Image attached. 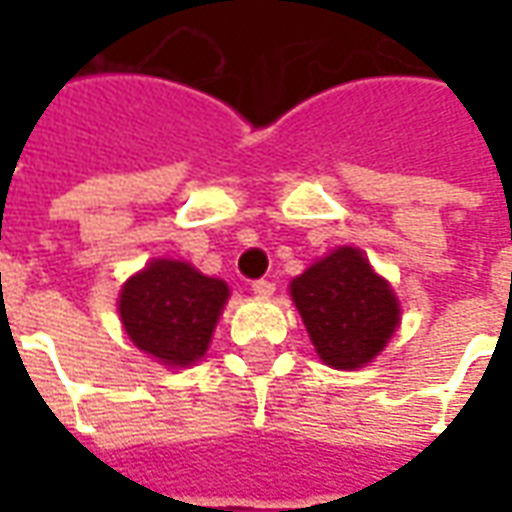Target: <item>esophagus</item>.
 <instances>
[{
    "mask_svg": "<svg viewBox=\"0 0 512 512\" xmlns=\"http://www.w3.org/2000/svg\"><path fill=\"white\" fill-rule=\"evenodd\" d=\"M252 290H255L257 296H263V299H266V296H274L277 285H274L271 279H255V282H252Z\"/></svg>",
    "mask_w": 512,
    "mask_h": 512,
    "instance_id": "1",
    "label": "esophagus"
}]
</instances>
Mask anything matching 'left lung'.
<instances>
[{
	"label": "left lung",
	"instance_id": "obj_1",
	"mask_svg": "<svg viewBox=\"0 0 512 512\" xmlns=\"http://www.w3.org/2000/svg\"><path fill=\"white\" fill-rule=\"evenodd\" d=\"M310 340L337 370L367 365L395 334L400 307L392 288L354 246H340L290 282Z\"/></svg>",
	"mask_w": 512,
	"mask_h": 512
}]
</instances>
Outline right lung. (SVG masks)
<instances>
[{"label": "right lung", "mask_w": 512, "mask_h": 512, "mask_svg": "<svg viewBox=\"0 0 512 512\" xmlns=\"http://www.w3.org/2000/svg\"><path fill=\"white\" fill-rule=\"evenodd\" d=\"M230 290L180 260H153L126 282L120 318L128 337L164 365H191L211 343Z\"/></svg>", "instance_id": "right-lung-1"}]
</instances>
